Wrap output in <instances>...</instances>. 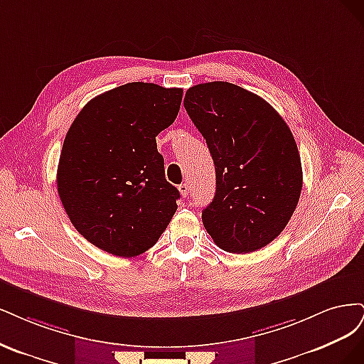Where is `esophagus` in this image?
<instances>
[{
    "mask_svg": "<svg viewBox=\"0 0 364 364\" xmlns=\"http://www.w3.org/2000/svg\"><path fill=\"white\" fill-rule=\"evenodd\" d=\"M189 189H191V186L187 184V183H183V184H180V186H178V191H180V193H181V196H183V198H187V196H189Z\"/></svg>",
    "mask_w": 364,
    "mask_h": 364,
    "instance_id": "34e87169",
    "label": "esophagus"
}]
</instances>
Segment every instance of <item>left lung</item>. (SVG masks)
<instances>
[{
  "instance_id": "left-lung-1",
  "label": "left lung",
  "mask_w": 364,
  "mask_h": 364,
  "mask_svg": "<svg viewBox=\"0 0 364 364\" xmlns=\"http://www.w3.org/2000/svg\"><path fill=\"white\" fill-rule=\"evenodd\" d=\"M184 109L215 161L216 193L203 224L228 252H252L284 230L302 189L290 128L271 104L227 81L186 92Z\"/></svg>"
}]
</instances>
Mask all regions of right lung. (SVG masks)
Returning a JSON list of instances; mask_svg holds the SVG:
<instances>
[{
	"label": "right lung",
	"instance_id": "1",
	"mask_svg": "<svg viewBox=\"0 0 364 364\" xmlns=\"http://www.w3.org/2000/svg\"><path fill=\"white\" fill-rule=\"evenodd\" d=\"M183 89L127 83L90 100L69 128L57 192L75 230L97 248L136 257L177 212L156 136L180 112Z\"/></svg>",
	"mask_w": 364,
	"mask_h": 364
}]
</instances>
